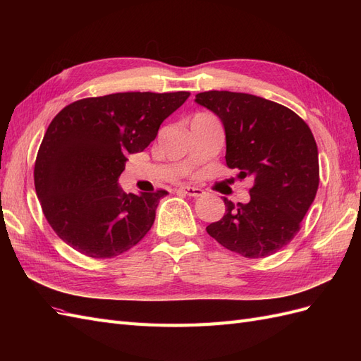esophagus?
<instances>
[{
	"instance_id": "esophagus-1",
	"label": "esophagus",
	"mask_w": 361,
	"mask_h": 361,
	"mask_svg": "<svg viewBox=\"0 0 361 361\" xmlns=\"http://www.w3.org/2000/svg\"><path fill=\"white\" fill-rule=\"evenodd\" d=\"M179 191L185 195H190V197H200V195L204 194V191L197 187H182L179 188Z\"/></svg>"
}]
</instances>
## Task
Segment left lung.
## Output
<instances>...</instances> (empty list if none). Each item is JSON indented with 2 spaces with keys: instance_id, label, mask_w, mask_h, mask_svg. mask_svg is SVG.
Segmentation results:
<instances>
[{
  "instance_id": "8db88e82",
  "label": "left lung",
  "mask_w": 361,
  "mask_h": 361,
  "mask_svg": "<svg viewBox=\"0 0 361 361\" xmlns=\"http://www.w3.org/2000/svg\"><path fill=\"white\" fill-rule=\"evenodd\" d=\"M195 102L221 120L226 164L251 178L248 203L223 197L226 212L206 227L216 243L250 259L288 245L319 185L318 146L310 128L289 108L235 92H203Z\"/></svg>"
}]
</instances>
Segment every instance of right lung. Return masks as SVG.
Returning <instances> with one entry per match:
<instances>
[{
    "label": "right lung",
    "mask_w": 361,
    "mask_h": 361,
    "mask_svg": "<svg viewBox=\"0 0 361 361\" xmlns=\"http://www.w3.org/2000/svg\"><path fill=\"white\" fill-rule=\"evenodd\" d=\"M188 92H129L76 101L54 117L42 140L35 187L48 223L80 253L106 259L138 244L167 191L126 194L128 155L143 152Z\"/></svg>",
    "instance_id": "add662e5"
}]
</instances>
